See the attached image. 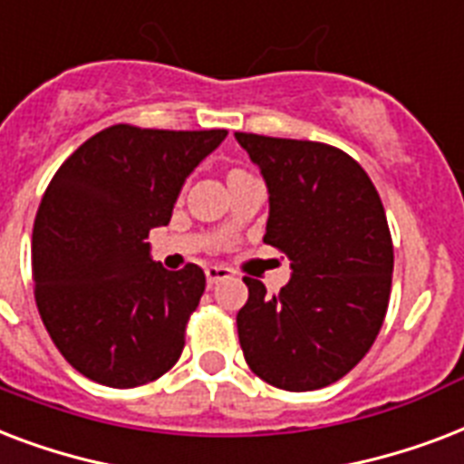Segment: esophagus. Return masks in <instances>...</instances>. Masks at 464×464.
I'll return each mask as SVG.
<instances>
[{
	"label": "esophagus",
	"mask_w": 464,
	"mask_h": 464,
	"mask_svg": "<svg viewBox=\"0 0 464 464\" xmlns=\"http://www.w3.org/2000/svg\"><path fill=\"white\" fill-rule=\"evenodd\" d=\"M232 271L225 268V266H206V278L208 283H220V281H227Z\"/></svg>",
	"instance_id": "esophagus-1"
}]
</instances>
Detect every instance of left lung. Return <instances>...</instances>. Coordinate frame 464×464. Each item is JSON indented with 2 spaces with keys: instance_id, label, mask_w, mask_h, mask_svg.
I'll list each match as a JSON object with an SVG mask.
<instances>
[{
  "instance_id": "1",
  "label": "left lung",
  "mask_w": 464,
  "mask_h": 464,
  "mask_svg": "<svg viewBox=\"0 0 464 464\" xmlns=\"http://www.w3.org/2000/svg\"><path fill=\"white\" fill-rule=\"evenodd\" d=\"M268 186L264 242L290 258L281 293L244 278L237 332L254 375L288 392L341 380L385 322L394 249L370 176L343 150L310 140L235 132Z\"/></svg>"
}]
</instances>
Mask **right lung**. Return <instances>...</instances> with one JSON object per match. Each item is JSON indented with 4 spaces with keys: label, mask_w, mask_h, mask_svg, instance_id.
Here are the masks:
<instances>
[{
    "label": "right lung",
    "mask_w": 464,
    "mask_h": 464,
    "mask_svg": "<svg viewBox=\"0 0 464 464\" xmlns=\"http://www.w3.org/2000/svg\"><path fill=\"white\" fill-rule=\"evenodd\" d=\"M225 135L118 123L50 179L31 239L34 295L53 343L84 378L128 390L179 361L206 273L154 264L147 235L171 220L186 176Z\"/></svg>",
    "instance_id": "obj_1"
}]
</instances>
